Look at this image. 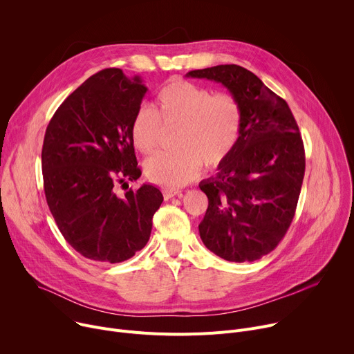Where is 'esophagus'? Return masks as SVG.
Returning <instances> with one entry per match:
<instances>
[{"label":"esophagus","instance_id":"34e87169","mask_svg":"<svg viewBox=\"0 0 354 354\" xmlns=\"http://www.w3.org/2000/svg\"><path fill=\"white\" fill-rule=\"evenodd\" d=\"M162 194H164L165 199H171L174 196H179L182 194V190L174 189V187H165V189H162Z\"/></svg>","mask_w":354,"mask_h":354}]
</instances>
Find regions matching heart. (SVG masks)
<instances>
[{"label": "heart", "mask_w": 354, "mask_h": 354, "mask_svg": "<svg viewBox=\"0 0 354 354\" xmlns=\"http://www.w3.org/2000/svg\"><path fill=\"white\" fill-rule=\"evenodd\" d=\"M160 122L168 128L178 127V149L148 158L144 169L149 180L176 187L196 179L203 164L207 169H218L227 162L240 140L243 107L232 93H213L192 82L172 79L158 93L155 111L141 106L134 114L131 140L141 153L156 149Z\"/></svg>", "instance_id": "1"}]
</instances>
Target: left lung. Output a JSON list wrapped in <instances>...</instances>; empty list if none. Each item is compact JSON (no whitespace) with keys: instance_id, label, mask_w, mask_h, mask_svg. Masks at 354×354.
I'll return each instance as SVG.
<instances>
[{"instance_id":"left-lung-1","label":"left lung","mask_w":354,"mask_h":354,"mask_svg":"<svg viewBox=\"0 0 354 354\" xmlns=\"http://www.w3.org/2000/svg\"><path fill=\"white\" fill-rule=\"evenodd\" d=\"M186 76L221 83L243 107L234 152L216 176L199 183L209 199L201 239L223 260H260L279 244L295 216L305 175L298 124L283 99L239 65Z\"/></svg>"}]
</instances>
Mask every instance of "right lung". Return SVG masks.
Wrapping results in <instances>:
<instances>
[{
	"mask_svg": "<svg viewBox=\"0 0 354 354\" xmlns=\"http://www.w3.org/2000/svg\"><path fill=\"white\" fill-rule=\"evenodd\" d=\"M147 87L110 68L88 77L50 118L42 147L44 189L65 240L83 257L121 263L145 247L164 201L144 183L117 196V185L141 176L131 122ZM128 189V185H127Z\"/></svg>",
	"mask_w": 354,
	"mask_h": 354,
	"instance_id": "right-lung-1",
	"label": "right lung"
}]
</instances>
